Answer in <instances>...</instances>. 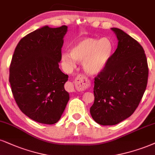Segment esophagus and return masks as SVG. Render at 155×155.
<instances>
[{
	"mask_svg": "<svg viewBox=\"0 0 155 155\" xmlns=\"http://www.w3.org/2000/svg\"><path fill=\"white\" fill-rule=\"evenodd\" d=\"M74 85H75L76 88L78 90L83 91V90L87 88L88 87L89 84L87 80H85L83 76L79 75L75 78V83H74V84L71 83V82H69V83L66 84V89L68 91H70V92H72V91H74Z\"/></svg>",
	"mask_w": 155,
	"mask_h": 155,
	"instance_id": "obj_1",
	"label": "esophagus"
}]
</instances>
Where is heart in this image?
I'll use <instances>...</instances> for the list:
<instances>
[{"label":"heart","mask_w":155,"mask_h":155,"mask_svg":"<svg viewBox=\"0 0 155 155\" xmlns=\"http://www.w3.org/2000/svg\"><path fill=\"white\" fill-rule=\"evenodd\" d=\"M114 53V44L107 37L85 38L70 49V54L62 53L61 60L68 68H72L75 61L82 62L84 71L89 75H97L105 70Z\"/></svg>","instance_id":"heart-1"}]
</instances>
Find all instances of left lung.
<instances>
[{
	"label": "left lung",
	"mask_w": 155,
	"mask_h": 155,
	"mask_svg": "<svg viewBox=\"0 0 155 155\" xmlns=\"http://www.w3.org/2000/svg\"><path fill=\"white\" fill-rule=\"evenodd\" d=\"M117 49L105 70L95 78V101L90 108L93 120L112 126L133 114L144 95L149 69L143 47L121 29L111 28Z\"/></svg>",
	"instance_id": "obj_1"
}]
</instances>
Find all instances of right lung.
<instances>
[{"label":"right lung","instance_id":"add662e5","mask_svg":"<svg viewBox=\"0 0 155 155\" xmlns=\"http://www.w3.org/2000/svg\"><path fill=\"white\" fill-rule=\"evenodd\" d=\"M67 31V26H43L22 38L13 53L11 91L20 110L39 123H57L70 99L64 87L68 75L59 68Z\"/></svg>","mask_w":155,"mask_h":155}]
</instances>
